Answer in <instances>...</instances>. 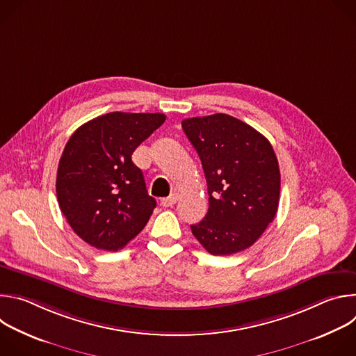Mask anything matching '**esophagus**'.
Segmentation results:
<instances>
[{"mask_svg":"<svg viewBox=\"0 0 356 356\" xmlns=\"http://www.w3.org/2000/svg\"><path fill=\"white\" fill-rule=\"evenodd\" d=\"M177 200H179V193L173 191L169 197H166V198H163V200L161 201V206H162V207H172L173 204H176Z\"/></svg>","mask_w":356,"mask_h":356,"instance_id":"1","label":"esophagus"}]
</instances>
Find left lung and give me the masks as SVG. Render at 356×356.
<instances>
[{"label":"left lung","mask_w":356,"mask_h":356,"mask_svg":"<svg viewBox=\"0 0 356 356\" xmlns=\"http://www.w3.org/2000/svg\"><path fill=\"white\" fill-rule=\"evenodd\" d=\"M183 131L207 180L209 213L191 225L211 255H232L255 243L279 207L280 170L270 142L227 114L187 118Z\"/></svg>","instance_id":"8db88e82"}]
</instances>
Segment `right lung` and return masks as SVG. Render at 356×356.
Listing matches in <instances>:
<instances>
[{
	"mask_svg": "<svg viewBox=\"0 0 356 356\" xmlns=\"http://www.w3.org/2000/svg\"><path fill=\"white\" fill-rule=\"evenodd\" d=\"M165 120L159 113H110L83 124L67 140L56 194L72 229L88 245L115 252L149 221L156 201L131 156Z\"/></svg>",
	"mask_w": 356,
	"mask_h": 356,
	"instance_id": "obj_1",
	"label": "right lung"
}]
</instances>
